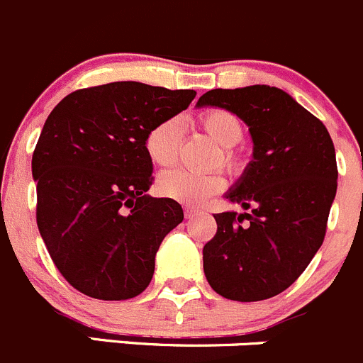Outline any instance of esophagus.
Instances as JSON below:
<instances>
[{
    "instance_id": "34e87169",
    "label": "esophagus",
    "mask_w": 363,
    "mask_h": 363,
    "mask_svg": "<svg viewBox=\"0 0 363 363\" xmlns=\"http://www.w3.org/2000/svg\"><path fill=\"white\" fill-rule=\"evenodd\" d=\"M199 213H200V209H196V207H193V206H186L184 207V216L188 218V220L195 218Z\"/></svg>"
}]
</instances>
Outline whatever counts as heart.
<instances>
[{"label": "heart", "mask_w": 363, "mask_h": 363, "mask_svg": "<svg viewBox=\"0 0 363 363\" xmlns=\"http://www.w3.org/2000/svg\"><path fill=\"white\" fill-rule=\"evenodd\" d=\"M200 128L211 140L223 149H232L242 138V124L234 113L227 110H209L200 115ZM182 142V122L177 117L164 118L157 122L149 131L145 140V149L150 161L157 167H170L179 156ZM225 163L234 164V157L225 150ZM225 179L220 174H195L184 168L167 170L157 179V188L164 196L186 203H200L207 196L221 191Z\"/></svg>", "instance_id": "b5f03b06"}]
</instances>
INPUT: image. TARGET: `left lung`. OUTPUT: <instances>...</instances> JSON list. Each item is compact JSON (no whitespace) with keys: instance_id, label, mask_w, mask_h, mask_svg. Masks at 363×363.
Wrapping results in <instances>:
<instances>
[{"instance_id":"obj_1","label":"left lung","mask_w":363,"mask_h":363,"mask_svg":"<svg viewBox=\"0 0 363 363\" xmlns=\"http://www.w3.org/2000/svg\"><path fill=\"white\" fill-rule=\"evenodd\" d=\"M196 106L221 108L248 125L252 161L225 199L245 213L214 214L203 273L227 300L260 301L286 291L326 234L337 193L328 129L287 92L267 84L209 90Z\"/></svg>"}]
</instances>
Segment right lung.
I'll return each instance as SVG.
<instances>
[{"mask_svg":"<svg viewBox=\"0 0 363 363\" xmlns=\"http://www.w3.org/2000/svg\"><path fill=\"white\" fill-rule=\"evenodd\" d=\"M195 90L115 81L63 97L31 160L37 225L67 282L96 300L147 289L164 235L182 220L174 199L147 195L150 129L189 106Z\"/></svg>","mask_w":363,"mask_h":363,"instance_id":"obj_1","label":"right lung"}]
</instances>
